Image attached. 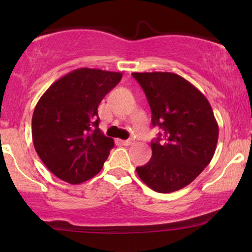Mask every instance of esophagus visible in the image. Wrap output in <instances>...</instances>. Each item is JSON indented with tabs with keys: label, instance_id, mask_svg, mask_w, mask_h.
Segmentation results:
<instances>
[{
	"label": "esophagus",
	"instance_id": "1",
	"mask_svg": "<svg viewBox=\"0 0 252 252\" xmlns=\"http://www.w3.org/2000/svg\"><path fill=\"white\" fill-rule=\"evenodd\" d=\"M134 142H135V141L131 140V138H130V140H122V141H121V143H122L123 146H131V144H134Z\"/></svg>",
	"mask_w": 252,
	"mask_h": 252
}]
</instances>
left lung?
<instances>
[{
  "instance_id": "1",
  "label": "left lung",
  "mask_w": 252,
  "mask_h": 252,
  "mask_svg": "<svg viewBox=\"0 0 252 252\" xmlns=\"http://www.w3.org/2000/svg\"><path fill=\"white\" fill-rule=\"evenodd\" d=\"M152 110V124L163 140L150 143L152 158L136 172L147 186L170 193L189 185L215 155L219 128L207 98L185 78L170 72H135Z\"/></svg>"
}]
</instances>
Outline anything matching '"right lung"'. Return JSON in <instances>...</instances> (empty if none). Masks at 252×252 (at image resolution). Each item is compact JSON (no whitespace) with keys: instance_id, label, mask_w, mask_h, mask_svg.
I'll use <instances>...</instances> for the list:
<instances>
[{"instance_id":"right-lung-1","label":"right lung","mask_w":252,"mask_h":252,"mask_svg":"<svg viewBox=\"0 0 252 252\" xmlns=\"http://www.w3.org/2000/svg\"><path fill=\"white\" fill-rule=\"evenodd\" d=\"M122 79L120 72L77 68L54 82L32 117L34 148L60 180L78 185L102 169L114 140L98 128V105Z\"/></svg>"}]
</instances>
